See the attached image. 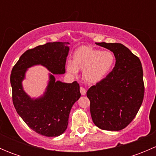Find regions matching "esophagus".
<instances>
[{
	"label": "esophagus",
	"mask_w": 156,
	"mask_h": 156,
	"mask_svg": "<svg viewBox=\"0 0 156 156\" xmlns=\"http://www.w3.org/2000/svg\"><path fill=\"white\" fill-rule=\"evenodd\" d=\"M80 91H81V94H82V95H85L86 92H87V90H86L85 88L83 87H80Z\"/></svg>",
	"instance_id": "1"
}]
</instances>
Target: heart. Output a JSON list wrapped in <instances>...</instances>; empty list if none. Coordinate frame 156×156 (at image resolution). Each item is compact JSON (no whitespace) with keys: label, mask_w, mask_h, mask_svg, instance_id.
<instances>
[{"label":"heart","mask_w":156,"mask_h":156,"mask_svg":"<svg viewBox=\"0 0 156 156\" xmlns=\"http://www.w3.org/2000/svg\"><path fill=\"white\" fill-rule=\"evenodd\" d=\"M115 56L109 50H100L91 47H80L74 53L73 60L68 61L66 70L72 75L83 70V78L90 84L104 79L112 69Z\"/></svg>","instance_id":"b5f03b06"}]
</instances>
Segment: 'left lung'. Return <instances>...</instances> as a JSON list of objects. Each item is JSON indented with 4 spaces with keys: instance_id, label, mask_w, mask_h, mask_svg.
Wrapping results in <instances>:
<instances>
[{
    "instance_id": "8db88e82",
    "label": "left lung",
    "mask_w": 156,
    "mask_h": 156,
    "mask_svg": "<svg viewBox=\"0 0 156 156\" xmlns=\"http://www.w3.org/2000/svg\"><path fill=\"white\" fill-rule=\"evenodd\" d=\"M114 53L115 65L101 81L87 91L94 125L102 130L117 131L126 127L139 111L144 97L140 60L119 43H96Z\"/></svg>"
}]
</instances>
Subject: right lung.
<instances>
[{"label":"right lung","instance_id":"add662e5","mask_svg":"<svg viewBox=\"0 0 156 156\" xmlns=\"http://www.w3.org/2000/svg\"><path fill=\"white\" fill-rule=\"evenodd\" d=\"M69 44V42H49L26 50L11 72L12 103L17 113L30 128L49 137L65 132L72 106L81 97L77 81L63 83L56 81L54 77L66 72ZM37 65L44 66L51 73L43 95L31 98L23 89L22 81L27 69Z\"/></svg>","mask_w":156,"mask_h":156}]
</instances>
